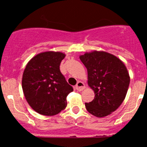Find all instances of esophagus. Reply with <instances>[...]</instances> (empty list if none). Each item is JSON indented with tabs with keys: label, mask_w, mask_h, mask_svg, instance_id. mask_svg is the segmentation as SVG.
Returning <instances> with one entry per match:
<instances>
[{
	"label": "esophagus",
	"mask_w": 147,
	"mask_h": 147,
	"mask_svg": "<svg viewBox=\"0 0 147 147\" xmlns=\"http://www.w3.org/2000/svg\"><path fill=\"white\" fill-rule=\"evenodd\" d=\"M76 90L78 91H82L85 88V84L82 82H77V85H76Z\"/></svg>",
	"instance_id": "1"
}]
</instances>
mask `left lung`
Returning <instances> with one entry per match:
<instances>
[{
    "label": "left lung",
    "instance_id": "left-lung-1",
    "mask_svg": "<svg viewBox=\"0 0 147 147\" xmlns=\"http://www.w3.org/2000/svg\"><path fill=\"white\" fill-rule=\"evenodd\" d=\"M87 68L88 84L95 92L92 102L85 103L86 110L97 117L117 110L125 99L130 77L125 65L108 52L93 51L79 57Z\"/></svg>",
    "mask_w": 147,
    "mask_h": 147
}]
</instances>
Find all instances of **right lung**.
<instances>
[{"label": "right lung", "mask_w": 147, "mask_h": 147, "mask_svg": "<svg viewBox=\"0 0 147 147\" xmlns=\"http://www.w3.org/2000/svg\"><path fill=\"white\" fill-rule=\"evenodd\" d=\"M65 56L59 52H41L26 65L22 88L27 102L38 113L55 115L66 107V97L73 88L60 71Z\"/></svg>", "instance_id": "1"}]
</instances>
